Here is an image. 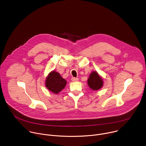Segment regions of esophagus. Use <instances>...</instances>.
Returning a JSON list of instances; mask_svg holds the SVG:
<instances>
[{"label":"esophagus","instance_id":"34e87169","mask_svg":"<svg viewBox=\"0 0 146 146\" xmlns=\"http://www.w3.org/2000/svg\"><path fill=\"white\" fill-rule=\"evenodd\" d=\"M72 81H77L78 80V78H75V77H73L72 78Z\"/></svg>","mask_w":146,"mask_h":146}]
</instances>
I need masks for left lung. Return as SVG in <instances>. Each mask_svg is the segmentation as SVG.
I'll return each instance as SVG.
<instances>
[{"instance_id": "1", "label": "left lung", "mask_w": 146, "mask_h": 146, "mask_svg": "<svg viewBox=\"0 0 146 146\" xmlns=\"http://www.w3.org/2000/svg\"><path fill=\"white\" fill-rule=\"evenodd\" d=\"M88 84L89 88L93 90H98L102 88L104 81L102 77L96 71L91 73L88 80Z\"/></svg>"}]
</instances>
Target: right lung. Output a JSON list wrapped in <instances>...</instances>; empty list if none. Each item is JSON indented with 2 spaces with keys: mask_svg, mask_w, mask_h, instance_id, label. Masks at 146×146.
<instances>
[{
  "mask_svg": "<svg viewBox=\"0 0 146 146\" xmlns=\"http://www.w3.org/2000/svg\"><path fill=\"white\" fill-rule=\"evenodd\" d=\"M66 81L57 72H50L45 80V86L53 93L56 94L61 92L66 86Z\"/></svg>",
  "mask_w": 146,
  "mask_h": 146,
  "instance_id": "add662e5",
  "label": "right lung"
}]
</instances>
